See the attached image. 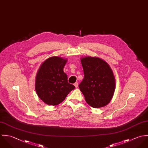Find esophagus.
<instances>
[{"mask_svg":"<svg viewBox=\"0 0 148 148\" xmlns=\"http://www.w3.org/2000/svg\"><path fill=\"white\" fill-rule=\"evenodd\" d=\"M74 85V86H75V87L76 88H78V82H75Z\"/></svg>","mask_w":148,"mask_h":148,"instance_id":"34e87169","label":"esophagus"}]
</instances>
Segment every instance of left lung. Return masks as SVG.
<instances>
[{"instance_id":"left-lung-1","label":"left lung","mask_w":148,"mask_h":148,"mask_svg":"<svg viewBox=\"0 0 148 148\" xmlns=\"http://www.w3.org/2000/svg\"><path fill=\"white\" fill-rule=\"evenodd\" d=\"M84 78L79 85L89 105L94 108L107 105L115 90V78L109 65L97 57L81 59Z\"/></svg>"}]
</instances>
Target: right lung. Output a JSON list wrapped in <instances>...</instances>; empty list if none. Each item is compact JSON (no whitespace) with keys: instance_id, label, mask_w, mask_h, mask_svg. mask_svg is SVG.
<instances>
[{"instance_id":"add662e5","label":"right lung","mask_w":148,"mask_h":148,"mask_svg":"<svg viewBox=\"0 0 148 148\" xmlns=\"http://www.w3.org/2000/svg\"><path fill=\"white\" fill-rule=\"evenodd\" d=\"M66 62V59L58 57L49 58L42 64L37 73L35 90L39 98L47 105H58L75 89L67 82V75L63 72Z\"/></svg>"}]
</instances>
